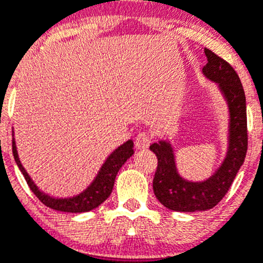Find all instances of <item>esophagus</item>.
<instances>
[{
	"label": "esophagus",
	"instance_id": "1",
	"mask_svg": "<svg viewBox=\"0 0 263 263\" xmlns=\"http://www.w3.org/2000/svg\"><path fill=\"white\" fill-rule=\"evenodd\" d=\"M150 141H152V139H150L149 135L145 134V132H141V134L137 135L136 139H135V146L139 150H145L149 147Z\"/></svg>",
	"mask_w": 263,
	"mask_h": 263
}]
</instances>
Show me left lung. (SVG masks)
<instances>
[{"label":"left lung","instance_id":"8db88e82","mask_svg":"<svg viewBox=\"0 0 263 263\" xmlns=\"http://www.w3.org/2000/svg\"><path fill=\"white\" fill-rule=\"evenodd\" d=\"M204 52L208 63L203 68V74L217 83L229 106L228 153L222 164L211 177L200 182H193L182 178L178 173L173 147L170 142L160 140L150 145V150L158 158L153 190L165 208L176 212H203L217 205L244 163L248 147L246 93L240 78L228 61L208 48H204Z\"/></svg>","mask_w":263,"mask_h":263}]
</instances>
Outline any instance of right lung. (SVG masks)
Listing matches in <instances>:
<instances>
[{
	"label": "right lung",
	"mask_w": 263,
	"mask_h": 263,
	"mask_svg": "<svg viewBox=\"0 0 263 263\" xmlns=\"http://www.w3.org/2000/svg\"><path fill=\"white\" fill-rule=\"evenodd\" d=\"M134 141H132V140H128V141H126L123 145H121L118 149L114 150V152L106 158L105 163H104L103 167L100 168L95 180L91 182V185L88 186L86 190H83L82 193L78 194V195L72 196V198H64V199L61 198V199H59V198H52V196L47 195V194L41 191L40 189L35 186V183L33 182L32 178L29 177L27 171L24 170L23 164L20 163L19 155H17L16 152V145H15V140L12 139V154H14L15 162H16L19 170L22 171L23 176H24L25 181H27L30 190L34 193V195L37 196L38 199H40L46 207L51 208V210L60 211V212H88V211L95 210V208H98L101 203L105 202V200L108 199V196L111 194V190H113L117 173L121 170L122 165L127 162V159L134 155Z\"/></svg>",
	"instance_id": "right-lung-1"
}]
</instances>
